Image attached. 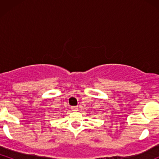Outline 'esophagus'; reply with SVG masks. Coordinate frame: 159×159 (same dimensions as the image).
I'll return each mask as SVG.
<instances>
[{
    "label": "esophagus",
    "mask_w": 159,
    "mask_h": 159,
    "mask_svg": "<svg viewBox=\"0 0 159 159\" xmlns=\"http://www.w3.org/2000/svg\"><path fill=\"white\" fill-rule=\"evenodd\" d=\"M72 110L73 111H78V107L77 106H73V107H72Z\"/></svg>",
    "instance_id": "esophagus-1"
}]
</instances>
